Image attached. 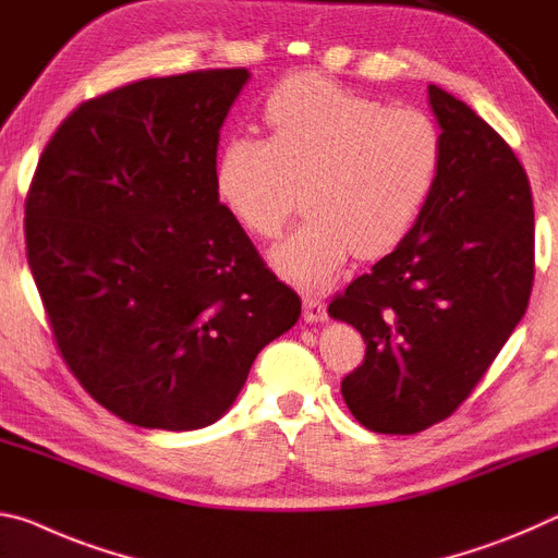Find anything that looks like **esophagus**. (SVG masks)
<instances>
[{
	"label": "esophagus",
	"mask_w": 558,
	"mask_h": 558,
	"mask_svg": "<svg viewBox=\"0 0 558 558\" xmlns=\"http://www.w3.org/2000/svg\"><path fill=\"white\" fill-rule=\"evenodd\" d=\"M326 304L322 296L316 294H308L304 296V318L308 324H316V322H326Z\"/></svg>",
	"instance_id": "obj_1"
}]
</instances>
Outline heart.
<instances>
[{
  "label": "heart",
  "instance_id": "obj_1",
  "mask_svg": "<svg viewBox=\"0 0 558 558\" xmlns=\"http://www.w3.org/2000/svg\"><path fill=\"white\" fill-rule=\"evenodd\" d=\"M264 121L269 138L225 141L217 195L244 230L271 240L304 190L308 217L271 250L274 267L304 289L333 279L353 250L380 257L403 242L440 180L442 131L420 108L301 73L271 90Z\"/></svg>",
  "mask_w": 558,
  "mask_h": 558
}]
</instances>
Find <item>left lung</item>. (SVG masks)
Instances as JSON below:
<instances>
[{
  "instance_id": "1",
  "label": "left lung",
  "mask_w": 558,
  "mask_h": 558,
  "mask_svg": "<svg viewBox=\"0 0 558 558\" xmlns=\"http://www.w3.org/2000/svg\"><path fill=\"white\" fill-rule=\"evenodd\" d=\"M440 180L413 230L328 304L359 328L363 363L341 380L363 427L415 435L450 417L522 322L534 284V203L514 150L447 90Z\"/></svg>"
}]
</instances>
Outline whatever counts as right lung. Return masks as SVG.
<instances>
[{
    "mask_svg": "<svg viewBox=\"0 0 558 558\" xmlns=\"http://www.w3.org/2000/svg\"><path fill=\"white\" fill-rule=\"evenodd\" d=\"M246 78L190 71L84 100L26 193V259L61 359L131 425H213L299 322V294L215 185L219 128Z\"/></svg>",
    "mask_w": 558,
    "mask_h": 558,
    "instance_id": "obj_1",
    "label": "right lung"
}]
</instances>
